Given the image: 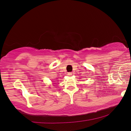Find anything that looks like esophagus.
I'll return each instance as SVG.
<instances>
[{"label": "esophagus", "instance_id": "esophagus-1", "mask_svg": "<svg viewBox=\"0 0 131 131\" xmlns=\"http://www.w3.org/2000/svg\"><path fill=\"white\" fill-rule=\"evenodd\" d=\"M68 75L71 76V75H72V72H68Z\"/></svg>", "mask_w": 131, "mask_h": 131}]
</instances>
